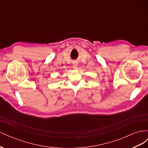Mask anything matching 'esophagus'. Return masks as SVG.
Here are the masks:
<instances>
[{
  "instance_id": "34e87169",
  "label": "esophagus",
  "mask_w": 148,
  "mask_h": 148,
  "mask_svg": "<svg viewBox=\"0 0 148 148\" xmlns=\"http://www.w3.org/2000/svg\"><path fill=\"white\" fill-rule=\"evenodd\" d=\"M73 68L74 69H77L78 68V63L77 61H73Z\"/></svg>"
}]
</instances>
